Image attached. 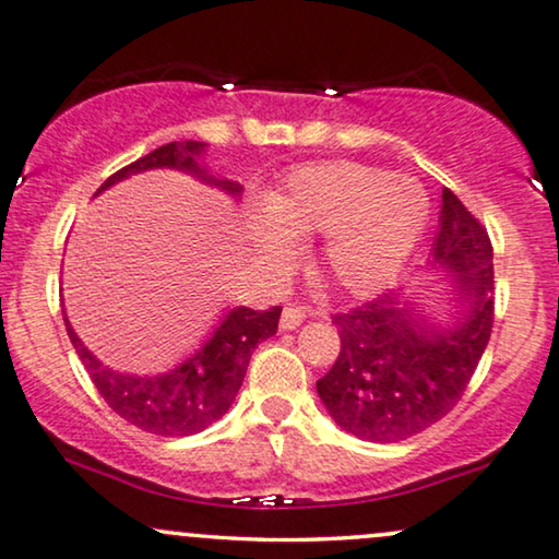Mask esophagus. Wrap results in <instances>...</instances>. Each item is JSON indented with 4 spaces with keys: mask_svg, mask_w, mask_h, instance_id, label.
<instances>
[{
    "mask_svg": "<svg viewBox=\"0 0 559 559\" xmlns=\"http://www.w3.org/2000/svg\"><path fill=\"white\" fill-rule=\"evenodd\" d=\"M304 309L301 307H286L281 314V330H296L304 322Z\"/></svg>",
    "mask_w": 559,
    "mask_h": 559,
    "instance_id": "esophagus-1",
    "label": "esophagus"
}]
</instances>
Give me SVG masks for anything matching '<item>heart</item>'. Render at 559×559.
<instances>
[{
    "label": "heart",
    "mask_w": 559,
    "mask_h": 559,
    "mask_svg": "<svg viewBox=\"0 0 559 559\" xmlns=\"http://www.w3.org/2000/svg\"><path fill=\"white\" fill-rule=\"evenodd\" d=\"M418 180L358 162H320L294 169L252 211L250 237L265 258L284 260L292 239L322 237L320 265L341 292L377 294L407 263L428 222Z\"/></svg>",
    "instance_id": "heart-1"
}]
</instances>
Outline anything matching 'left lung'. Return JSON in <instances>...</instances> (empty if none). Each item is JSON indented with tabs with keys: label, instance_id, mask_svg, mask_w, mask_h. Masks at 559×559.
<instances>
[{
	"label": "left lung",
	"instance_id": "8db88e82",
	"mask_svg": "<svg viewBox=\"0 0 559 559\" xmlns=\"http://www.w3.org/2000/svg\"><path fill=\"white\" fill-rule=\"evenodd\" d=\"M441 201L428 267L451 275L454 314L430 317L400 288L332 317L341 353L317 394L330 418L361 441H405L449 415L490 341V237L449 188Z\"/></svg>",
	"mask_w": 559,
	"mask_h": 559
}]
</instances>
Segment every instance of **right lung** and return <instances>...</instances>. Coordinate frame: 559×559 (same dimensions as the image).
<instances>
[{
    "instance_id": "1",
    "label": "right lung",
    "mask_w": 559,
    "mask_h": 559,
    "mask_svg": "<svg viewBox=\"0 0 559 559\" xmlns=\"http://www.w3.org/2000/svg\"><path fill=\"white\" fill-rule=\"evenodd\" d=\"M203 141H169L141 157L97 188L95 198L131 175L146 169H178L188 173L206 186H214L231 198L242 195V186L235 180H218L209 175L203 165L206 154ZM281 320V307L250 309L235 307L222 317L206 343L193 356L162 373H126L105 366L100 358L80 341L69 317L63 312L67 335L72 341L76 356L82 358L92 384L100 397L108 402L112 413L121 415L131 426L154 436H193L216 423L235 402L242 386L247 366L258 343L275 335Z\"/></svg>"
}]
</instances>
